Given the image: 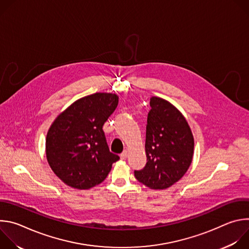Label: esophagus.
<instances>
[{
	"instance_id": "34e87169",
	"label": "esophagus",
	"mask_w": 249,
	"mask_h": 249,
	"mask_svg": "<svg viewBox=\"0 0 249 249\" xmlns=\"http://www.w3.org/2000/svg\"><path fill=\"white\" fill-rule=\"evenodd\" d=\"M128 157V151H123V153L120 155V158L122 159V160H124V159H126Z\"/></svg>"
}]
</instances>
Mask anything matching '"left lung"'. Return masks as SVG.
I'll list each match as a JSON object with an SVG mask.
<instances>
[{
    "instance_id": "left-lung-1",
    "label": "left lung",
    "mask_w": 249,
    "mask_h": 249,
    "mask_svg": "<svg viewBox=\"0 0 249 249\" xmlns=\"http://www.w3.org/2000/svg\"><path fill=\"white\" fill-rule=\"evenodd\" d=\"M150 105L145 144L147 163L134 173L141 183L160 190L178 181L189 168L194 138L185 117L170 102L153 96Z\"/></svg>"
}]
</instances>
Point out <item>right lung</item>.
Masks as SVG:
<instances>
[{
	"instance_id": "obj_1",
	"label": "right lung",
	"mask_w": 249,
	"mask_h": 249,
	"mask_svg": "<svg viewBox=\"0 0 249 249\" xmlns=\"http://www.w3.org/2000/svg\"><path fill=\"white\" fill-rule=\"evenodd\" d=\"M118 105L115 93L96 92L71 104L46 136V158L67 185L89 189L101 183L119 157L109 151L102 126Z\"/></svg>"
}]
</instances>
